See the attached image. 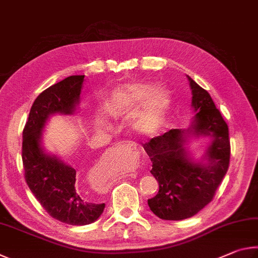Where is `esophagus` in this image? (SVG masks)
<instances>
[{
	"instance_id": "esophagus-1",
	"label": "esophagus",
	"mask_w": 258,
	"mask_h": 258,
	"mask_svg": "<svg viewBox=\"0 0 258 258\" xmlns=\"http://www.w3.org/2000/svg\"><path fill=\"white\" fill-rule=\"evenodd\" d=\"M117 147L119 148H122V150H126L129 153H132L134 159H135V162L137 163V155H136V147H135L133 144H129V143H124V144H120V145H117Z\"/></svg>"
}]
</instances>
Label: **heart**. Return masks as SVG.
<instances>
[{
	"label": "heart",
	"instance_id": "heart-1",
	"mask_svg": "<svg viewBox=\"0 0 258 258\" xmlns=\"http://www.w3.org/2000/svg\"><path fill=\"white\" fill-rule=\"evenodd\" d=\"M152 86L146 84L130 85L126 89L114 93L104 102L103 113L107 117H117L132 111L151 94L150 97L134 120V128L139 134L153 135L161 128L169 107V99L162 89L152 92Z\"/></svg>",
	"mask_w": 258,
	"mask_h": 258
}]
</instances>
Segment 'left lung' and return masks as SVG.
<instances>
[{"label":"left lung","instance_id":"1","mask_svg":"<svg viewBox=\"0 0 258 258\" xmlns=\"http://www.w3.org/2000/svg\"><path fill=\"white\" fill-rule=\"evenodd\" d=\"M188 77L195 116L187 129H171L143 147L152 161L151 173L159 192L148 206L162 220L191 218L213 200L230 162L229 129L211 95ZM210 137L201 161L191 157L186 145L192 137Z\"/></svg>","mask_w":258,"mask_h":258}]
</instances>
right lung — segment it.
<instances>
[{"label": "right lung", "mask_w": 258, "mask_h": 258, "mask_svg": "<svg viewBox=\"0 0 258 258\" xmlns=\"http://www.w3.org/2000/svg\"><path fill=\"white\" fill-rule=\"evenodd\" d=\"M84 78V75L70 76L40 93L30 108L22 133V163L27 184L52 218L71 225L95 222L105 204L80 197L75 187L76 170L58 156L45 152L42 141L49 116L74 114L80 102Z\"/></svg>", "instance_id": "right-lung-1"}]
</instances>
